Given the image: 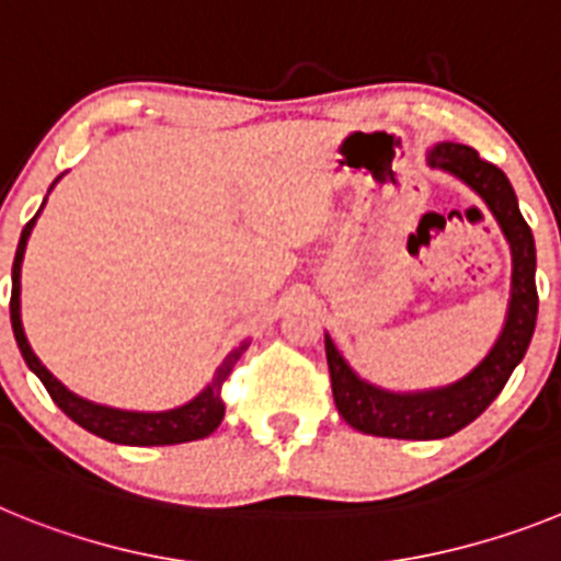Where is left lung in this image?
<instances>
[{
  "instance_id": "1",
  "label": "left lung",
  "mask_w": 561,
  "mask_h": 561,
  "mask_svg": "<svg viewBox=\"0 0 561 561\" xmlns=\"http://www.w3.org/2000/svg\"><path fill=\"white\" fill-rule=\"evenodd\" d=\"M427 165L472 187L492 210L512 250V295H508L505 323L489 354L469 374L444 388L404 390V393L379 388L374 381L362 379L336 351L334 340L325 334V359H329L336 410L351 427L379 438L435 440L449 438L466 424H472L497 399L508 376L523 362L537 325V247H534L531 227L525 225L519 213L517 193L508 176L492 162L480 160V153L463 142L433 146L427 151Z\"/></svg>"
}]
</instances>
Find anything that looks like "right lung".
Instances as JSON below:
<instances>
[{
  "label": "right lung",
  "mask_w": 561,
  "mask_h": 561,
  "mask_svg": "<svg viewBox=\"0 0 561 561\" xmlns=\"http://www.w3.org/2000/svg\"><path fill=\"white\" fill-rule=\"evenodd\" d=\"M58 180H61V176H58ZM56 182L49 185V191L56 187ZM42 207H38V213H42ZM38 213L24 225L22 238H19L16 257H13V295H10V323H13V336H16V345L19 351H22L24 362H27V368L42 379V385L47 388V393L53 396V401H56L69 419L76 421L78 427L89 430V433L98 435V438L103 440L123 444V447H168V444H185V440L207 438L213 430L219 427L221 419H225L221 385H225L227 376L232 374V368H236V362L241 359V354L250 348V340L238 342L236 348L225 356V362L216 368V374H213V379L207 381V388L202 390V393H196L191 401H185V404H180V408L173 410L140 413V410L106 408V404H98V401H89L83 399V396L67 390L56 376L44 368L42 359L33 354L22 325V261L24 250H27L30 232L36 227Z\"/></svg>",
  "instance_id": "add662e5"
}]
</instances>
